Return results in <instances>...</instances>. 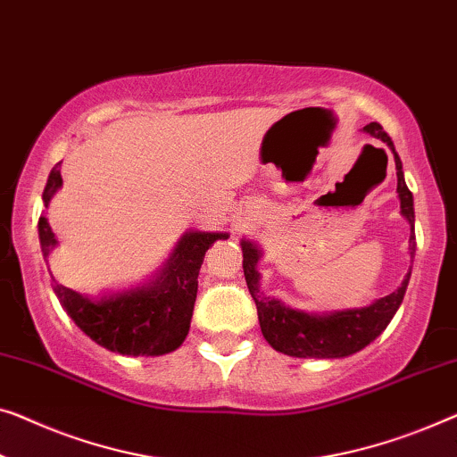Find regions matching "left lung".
<instances>
[{"label":"left lung","instance_id":"1","mask_svg":"<svg viewBox=\"0 0 457 457\" xmlns=\"http://www.w3.org/2000/svg\"><path fill=\"white\" fill-rule=\"evenodd\" d=\"M362 131L387 144L389 150H392L395 175H398V189L395 191H398L400 197V212L410 224L408 251L410 257L414 260V200L404 181V170H402L398 152L394 148L392 137L383 131L377 121L365 125ZM241 249L245 280H247V288L255 301L263 338L278 353L296 356V359H344V356L359 353L367 344H371L387 328L395 311L400 309L408 288L410 272H412V268H410L398 290H394L387 296H381L371 305L315 313V311L293 309L284 305L282 301L274 299V296L263 295L260 290L262 274L257 272V262L262 260V249L249 239L241 241Z\"/></svg>","mask_w":457,"mask_h":457}]
</instances>
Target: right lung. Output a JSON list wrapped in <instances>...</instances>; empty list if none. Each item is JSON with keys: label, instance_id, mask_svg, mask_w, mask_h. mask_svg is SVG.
Returning <instances> with one entry per match:
<instances>
[{"label": "right lung", "instance_id": "add662e5", "mask_svg": "<svg viewBox=\"0 0 457 457\" xmlns=\"http://www.w3.org/2000/svg\"><path fill=\"white\" fill-rule=\"evenodd\" d=\"M62 162L51 169L43 191L45 208L63 185ZM38 239L45 262L57 247L55 233L47 216L38 218ZM228 239V233L187 230L175 245L169 260L156 270L150 280L137 287L103 293L98 296L80 295L53 278L59 303L78 328L111 353L128 356H161L173 353L189 332L194 303L197 296V274L204 255L212 243Z\"/></svg>", "mask_w": 457, "mask_h": 457}]
</instances>
